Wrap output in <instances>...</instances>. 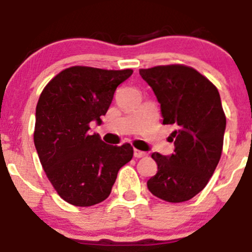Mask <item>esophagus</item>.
Listing matches in <instances>:
<instances>
[{"label":"esophagus","instance_id":"34e87169","mask_svg":"<svg viewBox=\"0 0 252 252\" xmlns=\"http://www.w3.org/2000/svg\"><path fill=\"white\" fill-rule=\"evenodd\" d=\"M133 156H135L136 158H142L145 157V156H147V153L143 152V151H140V150H133Z\"/></svg>","mask_w":252,"mask_h":252}]
</instances>
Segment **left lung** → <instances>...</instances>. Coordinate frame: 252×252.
I'll return each mask as SVG.
<instances>
[{
	"instance_id": "left-lung-1",
	"label": "left lung",
	"mask_w": 252,
	"mask_h": 252,
	"mask_svg": "<svg viewBox=\"0 0 252 252\" xmlns=\"http://www.w3.org/2000/svg\"><path fill=\"white\" fill-rule=\"evenodd\" d=\"M140 75L157 96L163 125L176 127L174 152L152 153L158 171L147 187L162 200L187 202L204 189L221 157L226 117L219 92L183 64L140 69Z\"/></svg>"
}]
</instances>
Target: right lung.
I'll use <instances>...</instances> for the list:
<instances>
[{"mask_svg": "<svg viewBox=\"0 0 252 252\" xmlns=\"http://www.w3.org/2000/svg\"><path fill=\"white\" fill-rule=\"evenodd\" d=\"M132 73L70 66L43 89L34 146L53 188L69 204L92 207L106 199L119 169L132 158L130 143L107 145L90 132V122L106 114L116 88Z\"/></svg>", "mask_w": 252, "mask_h": 252, "instance_id": "right-lung-1", "label": "right lung"}]
</instances>
